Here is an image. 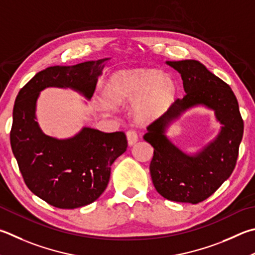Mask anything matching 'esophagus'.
Segmentation results:
<instances>
[{"instance_id": "esophagus-1", "label": "esophagus", "mask_w": 255, "mask_h": 255, "mask_svg": "<svg viewBox=\"0 0 255 255\" xmlns=\"http://www.w3.org/2000/svg\"><path fill=\"white\" fill-rule=\"evenodd\" d=\"M126 136H127V140H128L129 146L135 145L138 140V133L135 129H129V130L126 132Z\"/></svg>"}]
</instances>
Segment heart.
<instances>
[{
    "mask_svg": "<svg viewBox=\"0 0 255 255\" xmlns=\"http://www.w3.org/2000/svg\"><path fill=\"white\" fill-rule=\"evenodd\" d=\"M175 95V85L168 77L154 70L120 72L110 79L104 89L109 106L135 103V115L139 120L156 117Z\"/></svg>",
    "mask_w": 255,
    "mask_h": 255,
    "instance_id": "b5f03b06",
    "label": "heart"
}]
</instances>
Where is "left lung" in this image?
Masks as SVG:
<instances>
[{"mask_svg":"<svg viewBox=\"0 0 255 255\" xmlns=\"http://www.w3.org/2000/svg\"><path fill=\"white\" fill-rule=\"evenodd\" d=\"M180 73L186 94L147 127L143 139L154 147L150 161L152 184L169 201L197 204L216 192L233 173L243 137L244 124L231 87L195 60L167 61ZM196 104L215 110L224 125L217 139L195 156L186 155L164 136L170 120Z\"/></svg>","mask_w":255,"mask_h":255,"instance_id":"obj_1","label":"left lung"}]
</instances>
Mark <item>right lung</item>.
Wrapping results in <instances>:
<instances>
[{
    "label": "right lung",
    "instance_id": "add662e5",
    "mask_svg": "<svg viewBox=\"0 0 255 255\" xmlns=\"http://www.w3.org/2000/svg\"><path fill=\"white\" fill-rule=\"evenodd\" d=\"M106 60L49 67L16 96L10 132L13 155L27 188L54 207L71 210L95 202L107 187L113 163L128 143L124 131L92 128L64 140L44 135L35 122L36 99L47 87H70L90 99Z\"/></svg>",
    "mask_w": 255,
    "mask_h": 255
}]
</instances>
